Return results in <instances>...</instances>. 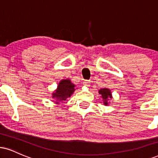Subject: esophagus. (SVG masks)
I'll return each instance as SVG.
<instances>
[{
	"instance_id": "34e87169",
	"label": "esophagus",
	"mask_w": 158,
	"mask_h": 158,
	"mask_svg": "<svg viewBox=\"0 0 158 158\" xmlns=\"http://www.w3.org/2000/svg\"><path fill=\"white\" fill-rule=\"evenodd\" d=\"M90 81L89 80H85L83 81V85H85V86H90Z\"/></svg>"
}]
</instances>
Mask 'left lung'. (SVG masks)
I'll use <instances>...</instances> for the list:
<instances>
[{
  "label": "left lung",
  "instance_id": "left-lung-1",
  "mask_svg": "<svg viewBox=\"0 0 158 158\" xmlns=\"http://www.w3.org/2000/svg\"><path fill=\"white\" fill-rule=\"evenodd\" d=\"M98 93L102 95V97L103 98L104 100V104L105 105H107L108 104V100L109 98H112L111 96V92L109 89L107 88H103V89H101V90L98 91Z\"/></svg>",
  "mask_w": 158,
  "mask_h": 158
}]
</instances>
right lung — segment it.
I'll return each instance as SVG.
<instances>
[{"instance_id": "right-lung-1", "label": "right lung", "mask_w": 158, "mask_h": 158, "mask_svg": "<svg viewBox=\"0 0 158 158\" xmlns=\"http://www.w3.org/2000/svg\"><path fill=\"white\" fill-rule=\"evenodd\" d=\"M74 87L75 85L72 84L69 79H63L61 81L57 87V90L53 94L52 97L57 101L56 103L60 104L59 102H64L70 97L75 90Z\"/></svg>"}]
</instances>
